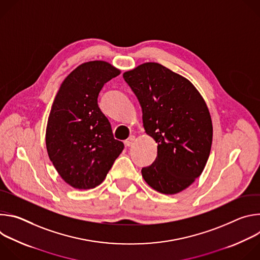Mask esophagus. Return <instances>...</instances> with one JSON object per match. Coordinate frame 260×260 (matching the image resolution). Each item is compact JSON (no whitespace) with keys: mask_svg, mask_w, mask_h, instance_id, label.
I'll list each match as a JSON object with an SVG mask.
<instances>
[{"mask_svg":"<svg viewBox=\"0 0 260 260\" xmlns=\"http://www.w3.org/2000/svg\"><path fill=\"white\" fill-rule=\"evenodd\" d=\"M135 139H136L135 136H129V138L127 140H125V142H124L125 146H127V147L132 146L134 144V142H135Z\"/></svg>","mask_w":260,"mask_h":260,"instance_id":"esophagus-1","label":"esophagus"}]
</instances>
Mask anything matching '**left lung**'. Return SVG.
<instances>
[{
  "label": "left lung",
  "instance_id": "1",
  "mask_svg": "<svg viewBox=\"0 0 260 260\" xmlns=\"http://www.w3.org/2000/svg\"><path fill=\"white\" fill-rule=\"evenodd\" d=\"M142 108L147 135L157 143L153 164L142 169L150 187L178 193L196 181L208 161L213 125L207 104L186 78L157 62L123 73Z\"/></svg>",
  "mask_w": 260,
  "mask_h": 260
}]
</instances>
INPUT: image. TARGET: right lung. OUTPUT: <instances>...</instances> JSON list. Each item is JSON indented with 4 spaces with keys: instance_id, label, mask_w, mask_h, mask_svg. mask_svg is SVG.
<instances>
[{
    "instance_id": "right-lung-1",
    "label": "right lung",
    "mask_w": 260,
    "mask_h": 260,
    "mask_svg": "<svg viewBox=\"0 0 260 260\" xmlns=\"http://www.w3.org/2000/svg\"><path fill=\"white\" fill-rule=\"evenodd\" d=\"M119 74L104 60L84 62L69 74L53 101L47 152L59 176L74 188L100 185L124 148L98 105L104 84Z\"/></svg>"
}]
</instances>
